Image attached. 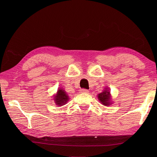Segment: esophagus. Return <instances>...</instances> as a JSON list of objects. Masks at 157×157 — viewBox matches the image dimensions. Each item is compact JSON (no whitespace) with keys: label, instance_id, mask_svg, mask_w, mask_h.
I'll list each match as a JSON object with an SVG mask.
<instances>
[{"label":"esophagus","instance_id":"1","mask_svg":"<svg viewBox=\"0 0 157 157\" xmlns=\"http://www.w3.org/2000/svg\"><path fill=\"white\" fill-rule=\"evenodd\" d=\"M79 91H80L81 93H88V92H89L88 90H86V89H81Z\"/></svg>","mask_w":157,"mask_h":157}]
</instances>
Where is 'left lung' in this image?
I'll return each instance as SVG.
<instances>
[{
	"mask_svg": "<svg viewBox=\"0 0 157 157\" xmlns=\"http://www.w3.org/2000/svg\"><path fill=\"white\" fill-rule=\"evenodd\" d=\"M98 99L100 102H101V104L105 106H109L113 103L111 93L108 88H105L104 90L98 94Z\"/></svg>",
	"mask_w": 157,
	"mask_h": 157,
	"instance_id": "1",
	"label": "left lung"
}]
</instances>
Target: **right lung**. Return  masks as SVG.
I'll return each mask as SVG.
<instances>
[{"instance_id":"right-lung-1","label":"right lung","mask_w":157,"mask_h":157,"mask_svg":"<svg viewBox=\"0 0 157 157\" xmlns=\"http://www.w3.org/2000/svg\"><path fill=\"white\" fill-rule=\"evenodd\" d=\"M53 100L57 106H63L65 105L69 101V96L67 94L64 90L59 88L56 94L53 96Z\"/></svg>"}]
</instances>
